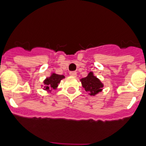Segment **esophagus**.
<instances>
[{"label":"esophagus","instance_id":"obj_1","mask_svg":"<svg viewBox=\"0 0 146 146\" xmlns=\"http://www.w3.org/2000/svg\"><path fill=\"white\" fill-rule=\"evenodd\" d=\"M70 75L71 76L76 77L77 76V73L76 72H75V71H72V72H70Z\"/></svg>","mask_w":146,"mask_h":146}]
</instances>
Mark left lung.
I'll return each instance as SVG.
<instances>
[{
  "label": "left lung",
  "mask_w": 146,
  "mask_h": 146,
  "mask_svg": "<svg viewBox=\"0 0 146 146\" xmlns=\"http://www.w3.org/2000/svg\"><path fill=\"white\" fill-rule=\"evenodd\" d=\"M83 88L90 96H96L99 93L102 91L104 84L100 79L94 75V73L90 71L88 76L80 79Z\"/></svg>",
  "instance_id": "1"
}]
</instances>
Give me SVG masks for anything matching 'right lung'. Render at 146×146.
Listing matches in <instances>:
<instances>
[{
	"instance_id": "add662e5",
	"label": "right lung",
	"mask_w": 146,
	"mask_h": 146,
	"mask_svg": "<svg viewBox=\"0 0 146 146\" xmlns=\"http://www.w3.org/2000/svg\"><path fill=\"white\" fill-rule=\"evenodd\" d=\"M65 77L64 75H58L55 73H52L50 76L46 77V79L43 82V84L41 87H43V89L46 91L51 93L53 89L56 90L58 88V84L61 82V80L64 79Z\"/></svg>"
}]
</instances>
